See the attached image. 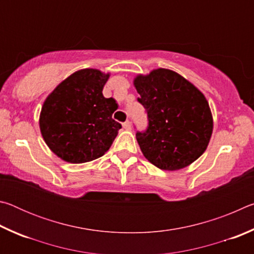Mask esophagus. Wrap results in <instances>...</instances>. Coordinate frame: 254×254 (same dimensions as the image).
I'll use <instances>...</instances> for the list:
<instances>
[{
  "label": "esophagus",
  "instance_id": "obj_1",
  "mask_svg": "<svg viewBox=\"0 0 254 254\" xmlns=\"http://www.w3.org/2000/svg\"><path fill=\"white\" fill-rule=\"evenodd\" d=\"M122 126H123V127H124V128H126V130H130V128H131V123L128 122V121H126V122H124V123L122 124Z\"/></svg>",
  "mask_w": 254,
  "mask_h": 254
}]
</instances>
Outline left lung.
<instances>
[{"label":"left lung","mask_w":254,"mask_h":254,"mask_svg":"<svg viewBox=\"0 0 254 254\" xmlns=\"http://www.w3.org/2000/svg\"><path fill=\"white\" fill-rule=\"evenodd\" d=\"M137 98L148 114L149 126L136 132V141L148 160L162 170L175 171L205 152L213 133L208 102L182 75L158 68L133 80Z\"/></svg>","instance_id":"8db88e82"}]
</instances>
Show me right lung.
I'll list each match as a JSON object with an SVG mask.
<instances>
[{
  "instance_id": "obj_1",
  "label": "right lung",
  "mask_w": 254,
  "mask_h": 254,
  "mask_svg": "<svg viewBox=\"0 0 254 254\" xmlns=\"http://www.w3.org/2000/svg\"><path fill=\"white\" fill-rule=\"evenodd\" d=\"M110 74L93 68L75 71L63 80L42 105L41 135L64 161L84 163L102 157L122 126L112 119L118 104L103 96Z\"/></svg>"
}]
</instances>
